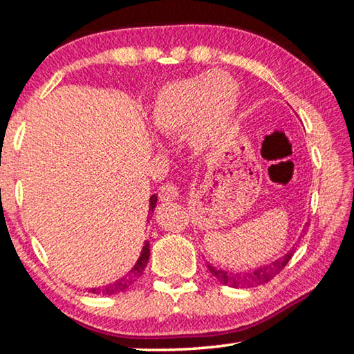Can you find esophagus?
Listing matches in <instances>:
<instances>
[{"instance_id": "obj_1", "label": "esophagus", "mask_w": 354, "mask_h": 354, "mask_svg": "<svg viewBox=\"0 0 354 354\" xmlns=\"http://www.w3.org/2000/svg\"><path fill=\"white\" fill-rule=\"evenodd\" d=\"M159 196L162 201H173L179 196V190L175 184H164L159 189Z\"/></svg>"}]
</instances>
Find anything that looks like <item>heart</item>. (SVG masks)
<instances>
[{"mask_svg":"<svg viewBox=\"0 0 354 354\" xmlns=\"http://www.w3.org/2000/svg\"><path fill=\"white\" fill-rule=\"evenodd\" d=\"M239 104V84L225 71H209L160 88L149 112L156 134L185 133L195 149L212 147L225 134Z\"/></svg>","mask_w":354,"mask_h":354,"instance_id":"1","label":"heart"}]
</instances>
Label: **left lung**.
<instances>
[{
  "instance_id": "left-lung-1",
  "label": "left lung",
  "mask_w": 354,
  "mask_h": 354,
  "mask_svg": "<svg viewBox=\"0 0 354 354\" xmlns=\"http://www.w3.org/2000/svg\"><path fill=\"white\" fill-rule=\"evenodd\" d=\"M293 256V248L290 251H287L284 256H281L279 259L273 261L268 266H262L259 268H254V270L250 272H225V270H218L212 266H209L207 268L215 278H217L221 284L230 286V287H256L261 284H266L268 281H272L277 274L283 270V268L287 266V262L292 259Z\"/></svg>"
}]
</instances>
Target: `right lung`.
<instances>
[{
  "label": "right lung",
  "instance_id": "add662e5",
  "mask_svg": "<svg viewBox=\"0 0 354 354\" xmlns=\"http://www.w3.org/2000/svg\"><path fill=\"white\" fill-rule=\"evenodd\" d=\"M156 203H158V196L156 195L149 196V211L151 212L154 211ZM148 259H149V242H145L139 259H137V262H136V266L131 268V270L124 274V277L117 279L115 283L107 284L104 287H95V289H91V292L98 293V295H115V293L124 292L127 289H129L131 284L136 283V281L142 277V273H143V270H145V267L148 263Z\"/></svg>",
  "mask_w": 354,
  "mask_h": 354
}]
</instances>
